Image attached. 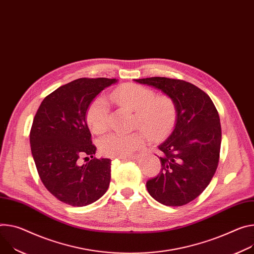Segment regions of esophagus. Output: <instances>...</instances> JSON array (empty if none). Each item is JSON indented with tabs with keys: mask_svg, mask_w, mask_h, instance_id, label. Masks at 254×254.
Segmentation results:
<instances>
[{
	"mask_svg": "<svg viewBox=\"0 0 254 254\" xmlns=\"http://www.w3.org/2000/svg\"><path fill=\"white\" fill-rule=\"evenodd\" d=\"M139 157H140V155H139V154H136V155H133V156L125 157V158H121V159H124V160H128V159H130V160H132V159H137Z\"/></svg>",
	"mask_w": 254,
	"mask_h": 254,
	"instance_id": "34e87169",
	"label": "esophagus"
}]
</instances>
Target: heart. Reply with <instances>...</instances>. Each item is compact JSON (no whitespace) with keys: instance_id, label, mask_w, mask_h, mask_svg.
<instances>
[{"instance_id":"obj_1","label":"heart","mask_w":254,"mask_h":254,"mask_svg":"<svg viewBox=\"0 0 254 254\" xmlns=\"http://www.w3.org/2000/svg\"><path fill=\"white\" fill-rule=\"evenodd\" d=\"M110 97L118 105L134 111V127L141 129L127 135L111 133L103 137L99 150L104 156L128 157L145 145L148 136L153 141H162L176 127L177 106L168 95H156L150 88L127 83L112 91ZM86 120L90 129L97 134L108 129L109 111L104 98L98 97L91 102Z\"/></svg>"}]
</instances>
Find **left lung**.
I'll return each mask as SVG.
<instances>
[{
    "label": "left lung",
    "mask_w": 254,
    "mask_h": 254,
    "mask_svg": "<svg viewBox=\"0 0 254 254\" xmlns=\"http://www.w3.org/2000/svg\"><path fill=\"white\" fill-rule=\"evenodd\" d=\"M135 81L163 91L175 101L178 113L173 132L158 147L162 169L148 180L147 190L162 204H187L209 186L219 164L222 129L218 110L205 92L187 81L165 77Z\"/></svg>",
    "instance_id": "8db88e82"
}]
</instances>
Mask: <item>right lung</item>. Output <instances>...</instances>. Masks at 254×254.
Wrapping results in <instances>:
<instances>
[{
	"mask_svg": "<svg viewBox=\"0 0 254 254\" xmlns=\"http://www.w3.org/2000/svg\"><path fill=\"white\" fill-rule=\"evenodd\" d=\"M117 82L80 78L61 86L43 99L30 129V146L38 175L54 196L73 206L99 199L110 182V159L96 151L86 124V112L102 90ZM82 156L91 158L80 166Z\"/></svg>",
	"mask_w": 254,
	"mask_h": 254,
	"instance_id": "1",
	"label": "right lung"
}]
</instances>
